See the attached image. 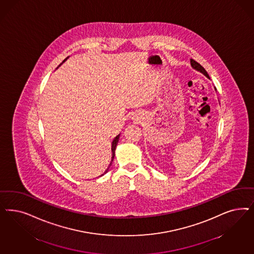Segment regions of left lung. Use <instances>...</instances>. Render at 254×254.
Instances as JSON below:
<instances>
[{"label":"left lung","mask_w":254,"mask_h":254,"mask_svg":"<svg viewBox=\"0 0 254 254\" xmlns=\"http://www.w3.org/2000/svg\"><path fill=\"white\" fill-rule=\"evenodd\" d=\"M190 65H191V67H192L193 69H195V70H197V71L201 72L202 74H205L206 77H208V78H209V75H208V74L206 73V71H205V68H204L203 66L201 65L200 64H198L197 62H195L194 60H192V59H190ZM209 79H210V78H209Z\"/></svg>","instance_id":"obj_1"}]
</instances>
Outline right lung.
Returning a JSON list of instances; mask_svg holds the SVG:
<instances>
[{
    "label": "right lung",
    "mask_w": 254,
    "mask_h": 254,
    "mask_svg": "<svg viewBox=\"0 0 254 254\" xmlns=\"http://www.w3.org/2000/svg\"><path fill=\"white\" fill-rule=\"evenodd\" d=\"M68 58H66L65 60L63 62V63H64L66 60H67ZM119 139H120V134H118L116 137H115L114 140H113V142H112V147H111V149H112V161H113V159H114L115 156V150H116V147H117V145H118V142H119ZM112 161H111V163L109 164V166L107 167V170H106V172L104 173L102 176H104L106 173H107L108 171V169H109V167L111 166V164H112Z\"/></svg>",
    "instance_id": "1"
}]
</instances>
